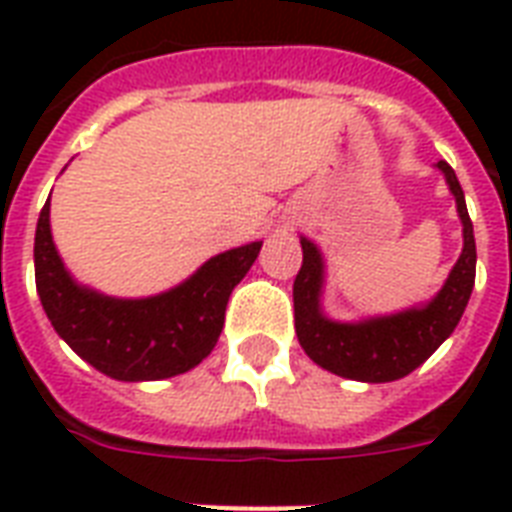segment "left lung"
I'll return each instance as SVG.
<instances>
[{
  "instance_id": "8db88e82",
  "label": "left lung",
  "mask_w": 512,
  "mask_h": 512,
  "mask_svg": "<svg viewBox=\"0 0 512 512\" xmlns=\"http://www.w3.org/2000/svg\"><path fill=\"white\" fill-rule=\"evenodd\" d=\"M457 200L465 248L441 293L422 310H406L363 323H334L320 312L323 259L315 243L301 237V269L293 280V320L304 352L320 368L355 382H395L419 368L457 328L475 285V237L465 192L449 162H438Z\"/></svg>"
}]
</instances>
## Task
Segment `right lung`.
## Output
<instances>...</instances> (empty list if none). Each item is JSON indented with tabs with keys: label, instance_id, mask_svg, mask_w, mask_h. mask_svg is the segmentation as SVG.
Segmentation results:
<instances>
[{
	"label": "right lung",
	"instance_id": "obj_1",
	"mask_svg": "<svg viewBox=\"0 0 512 512\" xmlns=\"http://www.w3.org/2000/svg\"><path fill=\"white\" fill-rule=\"evenodd\" d=\"M259 251L261 243H248L219 253L160 296L112 299L71 280L50 235L47 197L34 237V277L47 318L79 358L120 382H154L184 374L211 355L229 293Z\"/></svg>",
	"mask_w": 512,
	"mask_h": 512
}]
</instances>
